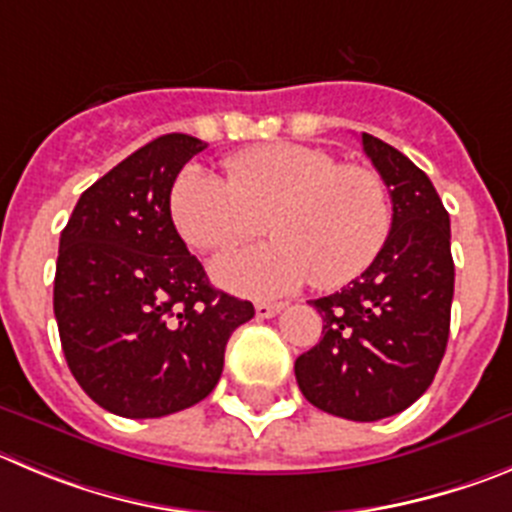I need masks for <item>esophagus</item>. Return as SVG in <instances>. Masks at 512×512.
<instances>
[{"mask_svg": "<svg viewBox=\"0 0 512 512\" xmlns=\"http://www.w3.org/2000/svg\"><path fill=\"white\" fill-rule=\"evenodd\" d=\"M283 310V303H257L255 313L257 318H272V315H278Z\"/></svg>", "mask_w": 512, "mask_h": 512, "instance_id": "34e87169", "label": "esophagus"}]
</instances>
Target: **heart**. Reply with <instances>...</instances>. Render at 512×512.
Masks as SVG:
<instances>
[{
  "label": "heart",
  "mask_w": 512,
  "mask_h": 512,
  "mask_svg": "<svg viewBox=\"0 0 512 512\" xmlns=\"http://www.w3.org/2000/svg\"><path fill=\"white\" fill-rule=\"evenodd\" d=\"M227 181L186 166L171 186L169 212L194 250H227L267 219L272 240L212 262L232 293L280 298L303 283L331 290L358 278L391 232V199L376 171L338 164L323 148L267 143L224 159Z\"/></svg>",
  "instance_id": "1"
}]
</instances>
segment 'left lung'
I'll use <instances>...</instances> for the list:
<instances>
[{"label":"left lung","mask_w":512,"mask_h":512,"mask_svg":"<svg viewBox=\"0 0 512 512\" xmlns=\"http://www.w3.org/2000/svg\"><path fill=\"white\" fill-rule=\"evenodd\" d=\"M391 197V232L356 280L310 300L323 338L295 361L313 407L351 422L404 412L429 389L450 338L455 262L450 214L419 166L361 133Z\"/></svg>","instance_id":"1"}]
</instances>
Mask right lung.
Instances as JSON below:
<instances>
[{
    "instance_id": "1",
    "label": "right lung",
    "mask_w": 512,
    "mask_h": 512,
    "mask_svg": "<svg viewBox=\"0 0 512 512\" xmlns=\"http://www.w3.org/2000/svg\"><path fill=\"white\" fill-rule=\"evenodd\" d=\"M207 143L166 133L80 194L60 234L55 318L85 394L108 412L156 419L217 386L224 348L255 315L214 290L169 212L171 186Z\"/></svg>"
}]
</instances>
